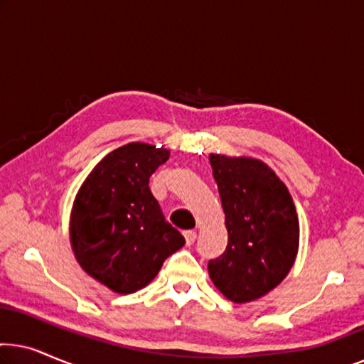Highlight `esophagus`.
<instances>
[{"label":"esophagus","instance_id":"obj_1","mask_svg":"<svg viewBox=\"0 0 364 364\" xmlns=\"http://www.w3.org/2000/svg\"><path fill=\"white\" fill-rule=\"evenodd\" d=\"M183 238H186V245H187V247H191L192 243L196 242L197 233L193 232V230H187V232H183Z\"/></svg>","mask_w":364,"mask_h":364}]
</instances>
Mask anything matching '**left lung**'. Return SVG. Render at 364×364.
Masks as SVG:
<instances>
[{"label":"left lung","instance_id":"obj_1","mask_svg":"<svg viewBox=\"0 0 364 364\" xmlns=\"http://www.w3.org/2000/svg\"><path fill=\"white\" fill-rule=\"evenodd\" d=\"M208 161L228 232L225 252L208 262V275L230 301H255L280 285L295 263V203L280 177L258 159L210 154Z\"/></svg>","mask_w":364,"mask_h":364}]
</instances>
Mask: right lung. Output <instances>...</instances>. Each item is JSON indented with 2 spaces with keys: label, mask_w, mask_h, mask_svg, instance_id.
I'll list each match as a JSON object with an SVG mask.
<instances>
[{
  "label": "right lung",
  "mask_w": 364,
  "mask_h": 364,
  "mask_svg": "<svg viewBox=\"0 0 364 364\" xmlns=\"http://www.w3.org/2000/svg\"><path fill=\"white\" fill-rule=\"evenodd\" d=\"M171 151L129 142L109 152L82 182L69 218V242L84 272L119 295L149 285L183 237L164 220L149 178Z\"/></svg>",
  "instance_id": "right-lung-1"
}]
</instances>
